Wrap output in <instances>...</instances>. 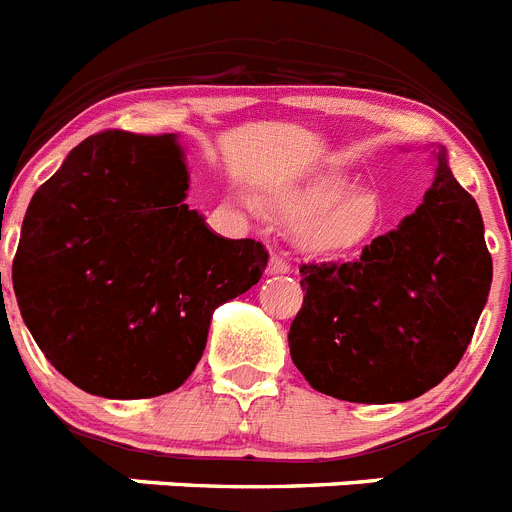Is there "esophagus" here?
I'll use <instances>...</instances> for the list:
<instances>
[{
    "label": "esophagus",
    "mask_w": 512,
    "mask_h": 512,
    "mask_svg": "<svg viewBox=\"0 0 512 512\" xmlns=\"http://www.w3.org/2000/svg\"><path fill=\"white\" fill-rule=\"evenodd\" d=\"M266 274H272V277H279V274H290V264H287L285 256L274 253L272 259H269V266H266Z\"/></svg>",
    "instance_id": "34e87169"
}]
</instances>
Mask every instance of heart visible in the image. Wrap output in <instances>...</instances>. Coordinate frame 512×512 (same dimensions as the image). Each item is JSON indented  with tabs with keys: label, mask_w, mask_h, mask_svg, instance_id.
Returning a JSON list of instances; mask_svg holds the SVG:
<instances>
[{
	"label": "heart",
	"mask_w": 512,
	"mask_h": 512,
	"mask_svg": "<svg viewBox=\"0 0 512 512\" xmlns=\"http://www.w3.org/2000/svg\"><path fill=\"white\" fill-rule=\"evenodd\" d=\"M279 212L298 225V240L308 251L347 253L365 246L381 227L383 204L375 191H355L342 170H329L282 191Z\"/></svg>",
	"instance_id": "obj_1"
}]
</instances>
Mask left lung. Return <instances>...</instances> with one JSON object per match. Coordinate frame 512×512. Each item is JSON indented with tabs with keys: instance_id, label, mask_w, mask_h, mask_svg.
Here are the masks:
<instances>
[{
	"instance_id": "left-lung-1",
	"label": "left lung",
	"mask_w": 512,
	"mask_h": 512,
	"mask_svg": "<svg viewBox=\"0 0 512 512\" xmlns=\"http://www.w3.org/2000/svg\"><path fill=\"white\" fill-rule=\"evenodd\" d=\"M287 342L316 391L393 404L438 386L464 357L492 285L482 212L435 152L425 199L344 264H303Z\"/></svg>"
}]
</instances>
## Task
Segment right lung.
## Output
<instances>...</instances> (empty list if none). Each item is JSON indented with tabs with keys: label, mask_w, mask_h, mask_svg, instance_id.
Wrapping results in <instances>:
<instances>
[{
	"label": "right lung",
	"mask_w": 512,
	"mask_h": 512,
	"mask_svg": "<svg viewBox=\"0 0 512 512\" xmlns=\"http://www.w3.org/2000/svg\"><path fill=\"white\" fill-rule=\"evenodd\" d=\"M176 134L100 131L33 194L12 285L46 360L103 399L176 391L202 360L214 308L251 290L269 253L212 233L183 202Z\"/></svg>",
	"instance_id": "obj_1"
}]
</instances>
